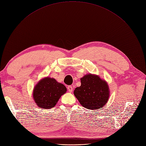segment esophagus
Wrapping results in <instances>:
<instances>
[{
  "label": "esophagus",
  "mask_w": 146,
  "mask_h": 146,
  "mask_svg": "<svg viewBox=\"0 0 146 146\" xmlns=\"http://www.w3.org/2000/svg\"><path fill=\"white\" fill-rule=\"evenodd\" d=\"M68 90L69 92H72L73 91V87H72V86H69L68 87Z\"/></svg>",
  "instance_id": "esophagus-1"
}]
</instances>
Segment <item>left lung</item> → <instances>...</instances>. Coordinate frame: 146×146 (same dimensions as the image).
<instances>
[{
	"mask_svg": "<svg viewBox=\"0 0 146 146\" xmlns=\"http://www.w3.org/2000/svg\"><path fill=\"white\" fill-rule=\"evenodd\" d=\"M81 86L75 88L74 94L83 107L98 110L104 107L110 97L109 86L95 74H88L81 78Z\"/></svg>",
	"mask_w": 146,
	"mask_h": 146,
	"instance_id": "left-lung-1",
	"label": "left lung"
}]
</instances>
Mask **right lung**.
Returning a JSON list of instances; mask_svg holds the SVG:
<instances>
[{
  "instance_id": "right-lung-1",
  "label": "right lung",
  "mask_w": 146,
  "mask_h": 146,
  "mask_svg": "<svg viewBox=\"0 0 146 146\" xmlns=\"http://www.w3.org/2000/svg\"><path fill=\"white\" fill-rule=\"evenodd\" d=\"M67 88L55 78L45 77L39 81L33 90V98L38 107L50 109L54 107Z\"/></svg>"
}]
</instances>
